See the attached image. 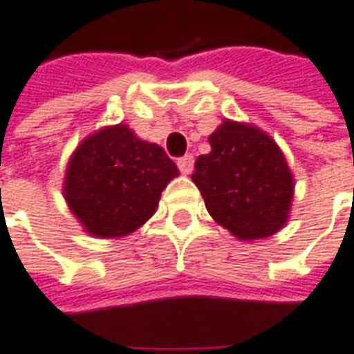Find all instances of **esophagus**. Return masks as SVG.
Returning <instances> with one entry per match:
<instances>
[{
  "mask_svg": "<svg viewBox=\"0 0 354 354\" xmlns=\"http://www.w3.org/2000/svg\"><path fill=\"white\" fill-rule=\"evenodd\" d=\"M177 165H179V169H181L183 175H191L192 169H194V158H192L191 153H187V156L179 158Z\"/></svg>",
  "mask_w": 354,
  "mask_h": 354,
  "instance_id": "esophagus-1",
  "label": "esophagus"
}]
</instances>
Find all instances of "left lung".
Listing matches in <instances>:
<instances>
[{"label": "left lung", "mask_w": 354, "mask_h": 354, "mask_svg": "<svg viewBox=\"0 0 354 354\" xmlns=\"http://www.w3.org/2000/svg\"><path fill=\"white\" fill-rule=\"evenodd\" d=\"M212 152L194 163L192 181L209 216L239 241L275 235L289 221L293 173L266 131L225 119L208 136Z\"/></svg>", "instance_id": "1"}]
</instances>
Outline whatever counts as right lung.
Listing matches in <instances>:
<instances>
[{
  "label": "right lung",
  "instance_id": "obj_1",
  "mask_svg": "<svg viewBox=\"0 0 354 354\" xmlns=\"http://www.w3.org/2000/svg\"><path fill=\"white\" fill-rule=\"evenodd\" d=\"M177 175L162 146L140 140L123 123L102 127L71 153L63 198L88 235L127 237L152 218Z\"/></svg>",
  "mask_w": 354,
  "mask_h": 354
}]
</instances>
